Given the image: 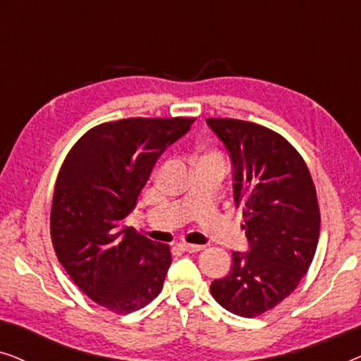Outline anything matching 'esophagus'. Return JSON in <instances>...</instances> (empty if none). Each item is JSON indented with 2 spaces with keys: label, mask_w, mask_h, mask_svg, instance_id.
Wrapping results in <instances>:
<instances>
[{
  "label": "esophagus",
  "mask_w": 361,
  "mask_h": 361,
  "mask_svg": "<svg viewBox=\"0 0 361 361\" xmlns=\"http://www.w3.org/2000/svg\"><path fill=\"white\" fill-rule=\"evenodd\" d=\"M180 248L187 251V253H199V251L204 250V246L200 245H190V243H180Z\"/></svg>",
  "instance_id": "1"
}]
</instances>
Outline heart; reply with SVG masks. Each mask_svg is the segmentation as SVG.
I'll return each mask as SVG.
<instances>
[{
  "instance_id": "obj_1",
  "label": "heart",
  "mask_w": 361,
  "mask_h": 361,
  "mask_svg": "<svg viewBox=\"0 0 361 361\" xmlns=\"http://www.w3.org/2000/svg\"><path fill=\"white\" fill-rule=\"evenodd\" d=\"M207 156H216V154H207ZM202 157H204V156H202ZM216 157H219V156H216Z\"/></svg>"
}]
</instances>
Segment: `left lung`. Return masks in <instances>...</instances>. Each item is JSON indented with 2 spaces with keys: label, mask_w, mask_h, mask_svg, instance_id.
<instances>
[{
  "label": "left lung",
  "mask_w": 361,
  "mask_h": 361,
  "mask_svg": "<svg viewBox=\"0 0 361 361\" xmlns=\"http://www.w3.org/2000/svg\"><path fill=\"white\" fill-rule=\"evenodd\" d=\"M207 125L228 151L250 248L231 253L230 273L210 290L228 312L256 317L288 298L312 263L320 231L315 185L302 157L278 133L230 118H209Z\"/></svg>",
  "instance_id": "left-lung-1"
}]
</instances>
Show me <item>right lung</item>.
<instances>
[{
	"label": "right lung",
	"instance_id": "1",
	"mask_svg": "<svg viewBox=\"0 0 361 361\" xmlns=\"http://www.w3.org/2000/svg\"><path fill=\"white\" fill-rule=\"evenodd\" d=\"M194 118H126L92 128L59 172L51 210L56 255L73 283L116 314L140 310L162 290L167 245L123 225L162 152Z\"/></svg>",
	"mask_w": 361,
	"mask_h": 361
}]
</instances>
